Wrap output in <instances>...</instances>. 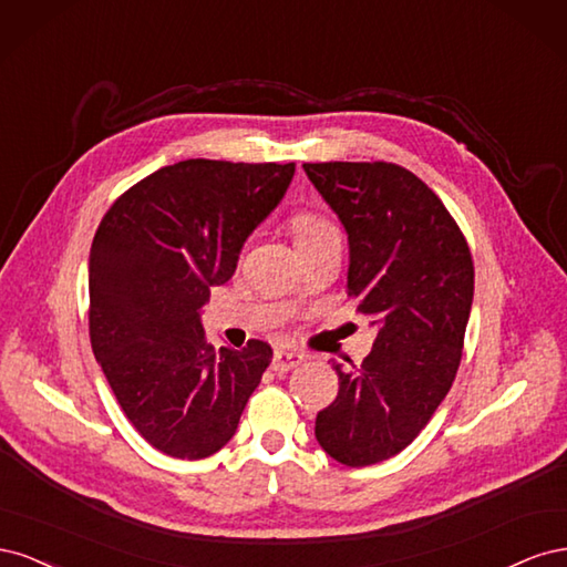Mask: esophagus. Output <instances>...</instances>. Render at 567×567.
<instances>
[{
  "label": "esophagus",
  "mask_w": 567,
  "mask_h": 567,
  "mask_svg": "<svg viewBox=\"0 0 567 567\" xmlns=\"http://www.w3.org/2000/svg\"><path fill=\"white\" fill-rule=\"evenodd\" d=\"M302 362H305V354H300V352H293V350H277V352H274V357H271V369L284 373V371H290V369L300 367Z\"/></svg>",
  "instance_id": "esophagus-1"
}]
</instances>
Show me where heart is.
I'll return each instance as SVG.
<instances>
[{"instance_id": "1", "label": "heart", "mask_w": 567, "mask_h": 567, "mask_svg": "<svg viewBox=\"0 0 567 567\" xmlns=\"http://www.w3.org/2000/svg\"><path fill=\"white\" fill-rule=\"evenodd\" d=\"M290 227H293L298 244L312 241V238H319L326 234H338V229L331 225V221L317 213H298L293 221H290Z\"/></svg>"}]
</instances>
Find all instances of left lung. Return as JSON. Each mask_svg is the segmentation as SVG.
I'll return each mask as SVG.
<instances>
[{
  "label": "left lung",
  "instance_id": "1",
  "mask_svg": "<svg viewBox=\"0 0 567 567\" xmlns=\"http://www.w3.org/2000/svg\"><path fill=\"white\" fill-rule=\"evenodd\" d=\"M348 231V296L375 329L338 398L317 414L331 458L359 468L409 447L450 392L473 305V260L442 200L392 163H305Z\"/></svg>",
  "mask_w": 567,
  "mask_h": 567
}]
</instances>
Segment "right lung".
I'll return each instance as SVG.
<instances>
[{
  "instance_id": "1",
  "label": "right lung",
  "mask_w": 567,
  "mask_h": 567,
  "mask_svg": "<svg viewBox=\"0 0 567 567\" xmlns=\"http://www.w3.org/2000/svg\"><path fill=\"white\" fill-rule=\"evenodd\" d=\"M296 165L192 158L120 196L90 250V338L140 435L175 458H205L234 437L271 348L215 350L200 323L210 288L286 196Z\"/></svg>"
}]
</instances>
